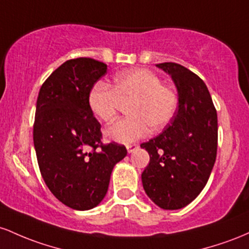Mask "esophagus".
<instances>
[{"mask_svg": "<svg viewBox=\"0 0 249 249\" xmlns=\"http://www.w3.org/2000/svg\"><path fill=\"white\" fill-rule=\"evenodd\" d=\"M138 144H135V143H130V144H128L127 146V150H128V153H133L134 150L135 149H138Z\"/></svg>", "mask_w": 249, "mask_h": 249, "instance_id": "1", "label": "esophagus"}]
</instances>
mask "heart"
Listing matches in <instances>:
<instances>
[{
	"instance_id": "1",
	"label": "heart",
	"mask_w": 249,
	"mask_h": 249,
	"mask_svg": "<svg viewBox=\"0 0 249 249\" xmlns=\"http://www.w3.org/2000/svg\"><path fill=\"white\" fill-rule=\"evenodd\" d=\"M89 107L100 121L111 122L122 103H128L129 116L105 130L109 141L130 143L153 130H160L172 121L178 109V94L149 69L135 68L114 77L113 87L97 82L88 96Z\"/></svg>"
}]
</instances>
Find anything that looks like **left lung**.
I'll return each mask as SVG.
<instances>
[{"label":"left lung","instance_id":"obj_1","mask_svg":"<svg viewBox=\"0 0 249 249\" xmlns=\"http://www.w3.org/2000/svg\"><path fill=\"white\" fill-rule=\"evenodd\" d=\"M172 76L178 109L156 138L141 143L149 154L142 185L163 209H180L205 188L217 152V115L207 86L196 74L174 62L156 64Z\"/></svg>","mask_w":249,"mask_h":249}]
</instances>
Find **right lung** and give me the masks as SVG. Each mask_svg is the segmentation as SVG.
<instances>
[{
    "mask_svg": "<svg viewBox=\"0 0 249 249\" xmlns=\"http://www.w3.org/2000/svg\"><path fill=\"white\" fill-rule=\"evenodd\" d=\"M107 64L89 57L66 61L43 82L36 102L34 146L42 178L63 205L96 207L106 196L124 144L102 143L101 124L89 107V91Z\"/></svg>",
    "mask_w": 249,
    "mask_h": 249,
    "instance_id": "1",
    "label": "right lung"
}]
</instances>
